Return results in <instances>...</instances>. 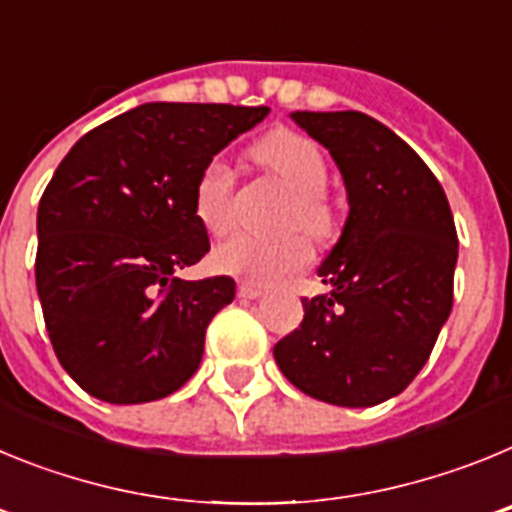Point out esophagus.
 <instances>
[{"label":"esophagus","mask_w":512,"mask_h":512,"mask_svg":"<svg viewBox=\"0 0 512 512\" xmlns=\"http://www.w3.org/2000/svg\"><path fill=\"white\" fill-rule=\"evenodd\" d=\"M261 295H264V289H261L259 284H251V282L238 284V297H241V300H259Z\"/></svg>","instance_id":"1"}]
</instances>
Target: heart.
Here are the masks:
<instances>
[{
  "label": "heart",
  "mask_w": 512,
  "mask_h": 512,
  "mask_svg": "<svg viewBox=\"0 0 512 512\" xmlns=\"http://www.w3.org/2000/svg\"><path fill=\"white\" fill-rule=\"evenodd\" d=\"M256 164L282 179L292 192L287 207V225H300L312 238H325L333 230V210L325 200L328 161L310 138L295 130L277 128L253 146ZM235 174L225 161L215 158L200 171L194 182V215L207 233H223L230 225ZM310 261V246L300 233L279 238L233 233L212 251V266L230 277L251 284H271L302 269Z\"/></svg>",
  "instance_id": "1"
}]
</instances>
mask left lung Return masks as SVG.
Segmentation results:
<instances>
[{
    "label": "left lung",
    "instance_id": "1",
    "mask_svg": "<svg viewBox=\"0 0 512 512\" xmlns=\"http://www.w3.org/2000/svg\"><path fill=\"white\" fill-rule=\"evenodd\" d=\"M328 148L348 194L343 233L302 297L300 328L274 346L297 390L341 408L400 395L431 356L454 305V215L423 158L364 112H292Z\"/></svg>",
    "mask_w": 512,
    "mask_h": 512
}]
</instances>
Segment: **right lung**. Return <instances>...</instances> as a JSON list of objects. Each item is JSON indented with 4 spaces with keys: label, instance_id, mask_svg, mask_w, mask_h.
<instances>
[{
    "label": "right lung",
    "instance_id": "right-lung-1",
    "mask_svg": "<svg viewBox=\"0 0 512 512\" xmlns=\"http://www.w3.org/2000/svg\"><path fill=\"white\" fill-rule=\"evenodd\" d=\"M269 107L148 102L89 130L38 207L35 284L53 351L112 405L171 395L197 372L230 277L174 274L210 251L194 182Z\"/></svg>",
    "mask_w": 512,
    "mask_h": 512
}]
</instances>
